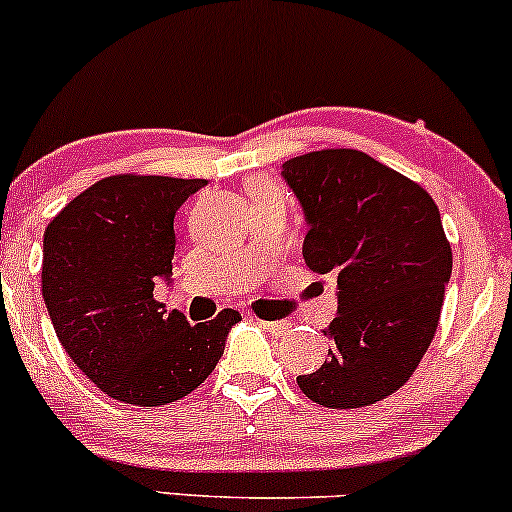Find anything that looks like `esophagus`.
I'll use <instances>...</instances> for the list:
<instances>
[{"instance_id":"34e87169","label":"esophagus","mask_w":512,"mask_h":512,"mask_svg":"<svg viewBox=\"0 0 512 512\" xmlns=\"http://www.w3.org/2000/svg\"><path fill=\"white\" fill-rule=\"evenodd\" d=\"M260 325L267 330L272 337H284V334L291 332V322L289 320H260Z\"/></svg>"}]
</instances>
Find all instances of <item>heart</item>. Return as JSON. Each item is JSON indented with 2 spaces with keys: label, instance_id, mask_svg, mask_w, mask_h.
Segmentation results:
<instances>
[{
  "label": "heart",
  "instance_id": "obj_1",
  "mask_svg": "<svg viewBox=\"0 0 512 512\" xmlns=\"http://www.w3.org/2000/svg\"><path fill=\"white\" fill-rule=\"evenodd\" d=\"M269 187H276V185L269 180H252L250 182V190H269Z\"/></svg>",
  "mask_w": 512,
  "mask_h": 512
}]
</instances>
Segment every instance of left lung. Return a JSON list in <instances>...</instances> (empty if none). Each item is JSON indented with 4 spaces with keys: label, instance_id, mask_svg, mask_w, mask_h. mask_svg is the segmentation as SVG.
Listing matches in <instances>:
<instances>
[{
    "label": "left lung",
    "instance_id": "obj_1",
    "mask_svg": "<svg viewBox=\"0 0 512 512\" xmlns=\"http://www.w3.org/2000/svg\"><path fill=\"white\" fill-rule=\"evenodd\" d=\"M281 178L301 204L303 260L337 279L325 363L298 375L330 409L380 402L411 378L436 334L452 252L421 185L356 149L289 158Z\"/></svg>",
    "mask_w": 512,
    "mask_h": 512
}]
</instances>
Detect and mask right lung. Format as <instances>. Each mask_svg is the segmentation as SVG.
I'll return each instance as SVG.
<instances>
[{"instance_id":"add662e5","label":"right lung","mask_w":512,"mask_h":512,"mask_svg":"<svg viewBox=\"0 0 512 512\" xmlns=\"http://www.w3.org/2000/svg\"><path fill=\"white\" fill-rule=\"evenodd\" d=\"M207 180L113 175L64 207L43 238V298L69 358L108 397L158 407L216 368L236 310L190 325L154 298L173 284L175 211Z\"/></svg>"}]
</instances>
